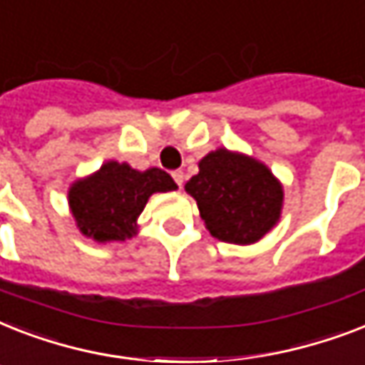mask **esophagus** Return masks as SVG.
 Listing matches in <instances>:
<instances>
[{
    "label": "esophagus",
    "instance_id": "esophagus-1",
    "mask_svg": "<svg viewBox=\"0 0 365 365\" xmlns=\"http://www.w3.org/2000/svg\"><path fill=\"white\" fill-rule=\"evenodd\" d=\"M171 177L175 179L177 186H179V188H182V182H185V173H182L180 169H177V171H173V173H171Z\"/></svg>",
    "mask_w": 365,
    "mask_h": 365
}]
</instances>
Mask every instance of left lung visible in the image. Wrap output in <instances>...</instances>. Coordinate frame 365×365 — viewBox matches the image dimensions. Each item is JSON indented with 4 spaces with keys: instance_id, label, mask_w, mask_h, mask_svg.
I'll return each instance as SVG.
<instances>
[{
    "instance_id": "1",
    "label": "left lung",
    "mask_w": 365,
    "mask_h": 365,
    "mask_svg": "<svg viewBox=\"0 0 365 365\" xmlns=\"http://www.w3.org/2000/svg\"><path fill=\"white\" fill-rule=\"evenodd\" d=\"M185 190L212 237L226 243H256L281 217V182L267 165L228 148L207 154Z\"/></svg>"
}]
</instances>
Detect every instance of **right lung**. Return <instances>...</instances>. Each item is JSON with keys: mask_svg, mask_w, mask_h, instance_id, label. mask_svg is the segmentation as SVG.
Here are the masks:
<instances>
[{"mask_svg": "<svg viewBox=\"0 0 365 365\" xmlns=\"http://www.w3.org/2000/svg\"><path fill=\"white\" fill-rule=\"evenodd\" d=\"M177 190L171 175L158 168L137 171L115 160L105 162L69 188V207L78 230L98 243L126 241L137 233L141 215L154 192Z\"/></svg>", "mask_w": 365, "mask_h": 365, "instance_id": "add662e5", "label": "right lung"}]
</instances>
